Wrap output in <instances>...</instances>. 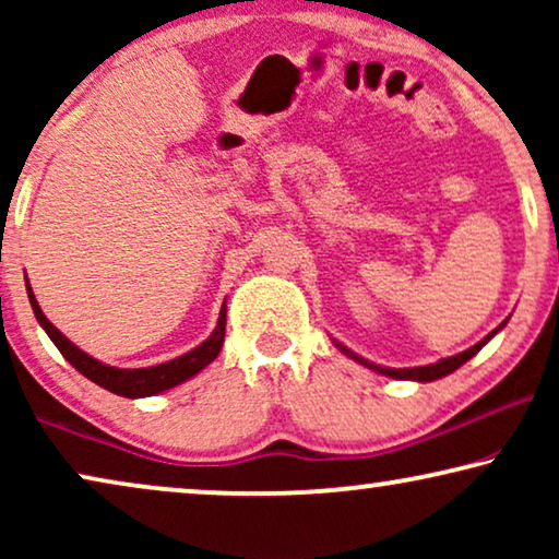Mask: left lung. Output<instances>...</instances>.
<instances>
[{
    "label": "left lung",
    "instance_id": "obj_1",
    "mask_svg": "<svg viewBox=\"0 0 559 559\" xmlns=\"http://www.w3.org/2000/svg\"><path fill=\"white\" fill-rule=\"evenodd\" d=\"M507 325V320H503V323L496 328V331H491L486 335L484 341H478L476 346H471L468 350H463V354H455V356H448V358H440V361H435V364H427V366H412V369H389V366H379V364H373V361H369V358H364V356H358V354H354V350L350 348H346L343 346V343H338V341H333L335 346H338V350L341 354H346L348 358H354L356 364H361V366H366V369H371V371H377V373H384V377H392V379H402V381H435V379H442V377H448V373H453L455 369H461V366L468 361V358H473L478 354L480 348L486 346L488 341L493 338L496 333L501 331V328Z\"/></svg>",
    "mask_w": 559,
    "mask_h": 559
}]
</instances>
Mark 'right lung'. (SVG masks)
<instances>
[{
  "label": "right lung",
  "instance_id": "1",
  "mask_svg": "<svg viewBox=\"0 0 559 559\" xmlns=\"http://www.w3.org/2000/svg\"><path fill=\"white\" fill-rule=\"evenodd\" d=\"M27 287V297L29 305H33V312L37 318V323L48 338L56 343L60 354L66 356V361L73 366L75 371H81L83 377L94 381V384L109 389V392L119 394V396H129V400H140V396H152L159 392H167V389L182 384V381L193 379L195 373H201L205 366H209L213 358L218 356L221 346H224V335H226V302L221 305L218 312V323L213 328V333L205 338L201 346H195L188 354H182L178 358H170V361L157 364V366H147V369H119V366H109L102 364L98 358L88 356L86 350H81L73 341H68L63 333L58 331L56 325L45 318V312L40 310V305L35 300L33 287L29 282H25Z\"/></svg>",
  "mask_w": 559,
  "mask_h": 559
}]
</instances>
